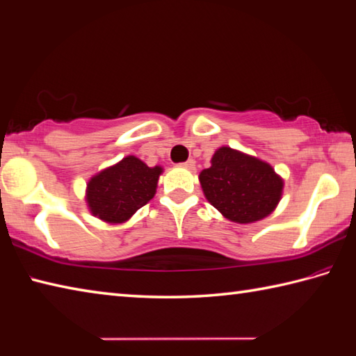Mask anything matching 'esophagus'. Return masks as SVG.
<instances>
[{
  "label": "esophagus",
  "mask_w": 356,
  "mask_h": 356,
  "mask_svg": "<svg viewBox=\"0 0 356 356\" xmlns=\"http://www.w3.org/2000/svg\"><path fill=\"white\" fill-rule=\"evenodd\" d=\"M181 168H186V169H193V168H195V161H193V160H187L186 163H181Z\"/></svg>",
  "instance_id": "obj_1"
}]
</instances>
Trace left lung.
<instances>
[{
	"label": "left lung",
	"instance_id": "1",
	"mask_svg": "<svg viewBox=\"0 0 356 356\" xmlns=\"http://www.w3.org/2000/svg\"><path fill=\"white\" fill-rule=\"evenodd\" d=\"M205 198L238 224L271 215L282 198L283 179L270 164L228 146L219 147L211 165L200 173Z\"/></svg>",
	"mask_w": 356,
	"mask_h": 356
}]
</instances>
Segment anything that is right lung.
<instances>
[{
	"label": "right lung",
	"instance_id": "add662e5",
	"mask_svg": "<svg viewBox=\"0 0 356 356\" xmlns=\"http://www.w3.org/2000/svg\"><path fill=\"white\" fill-rule=\"evenodd\" d=\"M163 168H149L137 156L94 175L86 184V204L94 216L108 224H122L154 198Z\"/></svg>",
	"mask_w": 356,
	"mask_h": 356
}]
</instances>
